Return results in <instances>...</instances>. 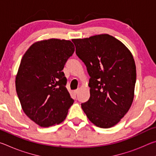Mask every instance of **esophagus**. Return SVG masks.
Listing matches in <instances>:
<instances>
[{"label": "esophagus", "instance_id": "obj_1", "mask_svg": "<svg viewBox=\"0 0 156 156\" xmlns=\"http://www.w3.org/2000/svg\"><path fill=\"white\" fill-rule=\"evenodd\" d=\"M78 92H79V89H76V90L74 91V93H75L76 94H78Z\"/></svg>", "mask_w": 156, "mask_h": 156}]
</instances>
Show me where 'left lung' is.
Here are the masks:
<instances>
[{
    "instance_id": "obj_1",
    "label": "left lung",
    "mask_w": 156,
    "mask_h": 156,
    "mask_svg": "<svg viewBox=\"0 0 156 156\" xmlns=\"http://www.w3.org/2000/svg\"><path fill=\"white\" fill-rule=\"evenodd\" d=\"M72 41L90 76V98L82 109L94 125L112 127L133 100L136 67L133 55L122 42L107 34Z\"/></svg>"
}]
</instances>
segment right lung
Returning <instances> with one entry per match:
<instances>
[{
    "label": "right lung",
    "mask_w": 156,
    "mask_h": 156,
    "mask_svg": "<svg viewBox=\"0 0 156 156\" xmlns=\"http://www.w3.org/2000/svg\"><path fill=\"white\" fill-rule=\"evenodd\" d=\"M75 51L70 41L51 38L31 44L16 76V89L23 112L42 127L65 120L73 103L62 70Z\"/></svg>",
    "instance_id": "add662e5"
}]
</instances>
